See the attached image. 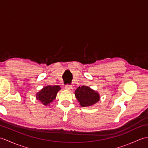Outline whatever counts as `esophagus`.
Returning a JSON list of instances; mask_svg holds the SVG:
<instances>
[{
  "instance_id": "obj_1",
  "label": "esophagus",
  "mask_w": 148,
  "mask_h": 148,
  "mask_svg": "<svg viewBox=\"0 0 148 148\" xmlns=\"http://www.w3.org/2000/svg\"><path fill=\"white\" fill-rule=\"evenodd\" d=\"M65 89L67 90H71L72 89V86L71 85H69V84H67V85H65Z\"/></svg>"
}]
</instances>
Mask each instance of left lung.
<instances>
[{
  "label": "left lung",
  "mask_w": 148,
  "mask_h": 148,
  "mask_svg": "<svg viewBox=\"0 0 148 148\" xmlns=\"http://www.w3.org/2000/svg\"><path fill=\"white\" fill-rule=\"evenodd\" d=\"M75 97L82 107L92 106L99 101V93L89 86H79L75 91Z\"/></svg>",
  "instance_id": "1"
}]
</instances>
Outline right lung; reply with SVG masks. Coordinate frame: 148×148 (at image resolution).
I'll list each match as a JSON object with an SVG mask.
<instances>
[{"label": "right lung", "mask_w": 148, "mask_h": 148, "mask_svg": "<svg viewBox=\"0 0 148 148\" xmlns=\"http://www.w3.org/2000/svg\"><path fill=\"white\" fill-rule=\"evenodd\" d=\"M60 90L61 88L58 85L46 86L36 93V99L44 106H48L56 99V95Z\"/></svg>", "instance_id": "obj_1"}]
</instances>
